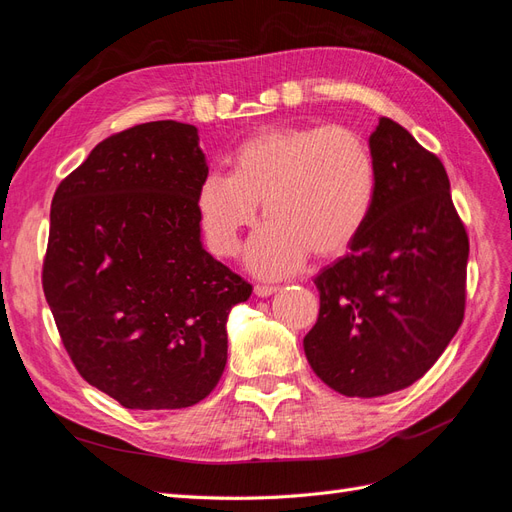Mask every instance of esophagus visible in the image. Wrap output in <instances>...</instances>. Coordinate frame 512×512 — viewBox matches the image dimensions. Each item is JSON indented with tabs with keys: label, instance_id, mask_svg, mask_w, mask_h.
<instances>
[{
	"label": "esophagus",
	"instance_id": "esophagus-1",
	"mask_svg": "<svg viewBox=\"0 0 512 512\" xmlns=\"http://www.w3.org/2000/svg\"><path fill=\"white\" fill-rule=\"evenodd\" d=\"M254 292L258 294V297H269V294L277 292V286H269V284H256V286H254Z\"/></svg>",
	"mask_w": 512,
	"mask_h": 512
}]
</instances>
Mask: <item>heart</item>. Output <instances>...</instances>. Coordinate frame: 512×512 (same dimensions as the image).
Returning <instances> with one entry per match:
<instances>
[{"label": "heart", "instance_id": "1", "mask_svg": "<svg viewBox=\"0 0 512 512\" xmlns=\"http://www.w3.org/2000/svg\"><path fill=\"white\" fill-rule=\"evenodd\" d=\"M378 170L365 138L344 126L265 128L232 151L230 173L209 170L194 207L215 256H235L262 203L269 220L247 247L258 275H286L307 254L333 258L361 235L374 211Z\"/></svg>", "mask_w": 512, "mask_h": 512}]
</instances>
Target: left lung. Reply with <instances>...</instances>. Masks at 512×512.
<instances>
[{
	"label": "left lung",
	"instance_id": "1",
	"mask_svg": "<svg viewBox=\"0 0 512 512\" xmlns=\"http://www.w3.org/2000/svg\"><path fill=\"white\" fill-rule=\"evenodd\" d=\"M374 211L350 252L316 275L303 339L316 376L346 397L406 389L440 359L466 309L468 232L436 153L389 117L369 136Z\"/></svg>",
	"mask_w": 512,
	"mask_h": 512
}]
</instances>
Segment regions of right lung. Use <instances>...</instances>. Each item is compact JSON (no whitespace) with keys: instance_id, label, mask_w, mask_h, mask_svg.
<instances>
[{"instance_id":"right-lung-1","label":"right lung","mask_w":512,"mask_h":512,"mask_svg":"<svg viewBox=\"0 0 512 512\" xmlns=\"http://www.w3.org/2000/svg\"><path fill=\"white\" fill-rule=\"evenodd\" d=\"M207 173L194 126L149 121L104 138L55 190L44 297L74 367L123 408L194 406L226 367V320L252 286L200 241Z\"/></svg>"}]
</instances>
